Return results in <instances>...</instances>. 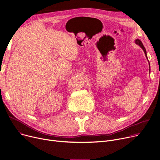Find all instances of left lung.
Listing matches in <instances>:
<instances>
[{
  "mask_svg": "<svg viewBox=\"0 0 160 160\" xmlns=\"http://www.w3.org/2000/svg\"><path fill=\"white\" fill-rule=\"evenodd\" d=\"M135 42H136V44H137L138 45H139V46H140L143 49V51H144V52H145V55L146 57L147 58V52H146V49H145V47L143 46V44H142V42L140 40H138V39L136 40Z\"/></svg>",
  "mask_w": 160,
  "mask_h": 160,
  "instance_id": "left-lung-1",
  "label": "left lung"
}]
</instances>
